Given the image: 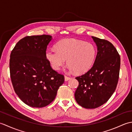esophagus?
Masks as SVG:
<instances>
[{"instance_id":"1","label":"esophagus","mask_w":132,"mask_h":132,"mask_svg":"<svg viewBox=\"0 0 132 132\" xmlns=\"http://www.w3.org/2000/svg\"><path fill=\"white\" fill-rule=\"evenodd\" d=\"M71 78H69V77H67V76H64V81H68L69 80H70V79Z\"/></svg>"}]
</instances>
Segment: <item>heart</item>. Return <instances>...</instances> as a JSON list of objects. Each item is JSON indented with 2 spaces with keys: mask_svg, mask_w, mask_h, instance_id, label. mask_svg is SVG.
Here are the masks:
<instances>
[{
  "mask_svg": "<svg viewBox=\"0 0 132 132\" xmlns=\"http://www.w3.org/2000/svg\"><path fill=\"white\" fill-rule=\"evenodd\" d=\"M55 48L49 49L46 52L47 60L55 70L63 66L67 60L70 71L83 73L91 68L96 56L93 45L76 39L61 40L56 44Z\"/></svg>",
  "mask_w": 132,
  "mask_h": 132,
  "instance_id": "obj_1",
  "label": "heart"
}]
</instances>
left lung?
Masks as SVG:
<instances>
[{
  "label": "left lung",
  "mask_w": 132,
  "mask_h": 132,
  "mask_svg": "<svg viewBox=\"0 0 132 132\" xmlns=\"http://www.w3.org/2000/svg\"><path fill=\"white\" fill-rule=\"evenodd\" d=\"M97 52L89 70L75 78L79 86L75 92L78 104L93 109L105 103L116 88L119 77L120 57L116 49L107 40L93 37Z\"/></svg>",
  "instance_id": "8db88e82"
}]
</instances>
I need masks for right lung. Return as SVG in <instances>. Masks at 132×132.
Returning <instances> with one entry per match:
<instances>
[{"instance_id":"add662e5","label":"right lung","mask_w":132,"mask_h":132,"mask_svg":"<svg viewBox=\"0 0 132 132\" xmlns=\"http://www.w3.org/2000/svg\"><path fill=\"white\" fill-rule=\"evenodd\" d=\"M52 40L50 35L27 36L16 44L11 53L10 70L14 90L32 107L49 105L64 83L63 75L53 70L46 57Z\"/></svg>"}]
</instances>
